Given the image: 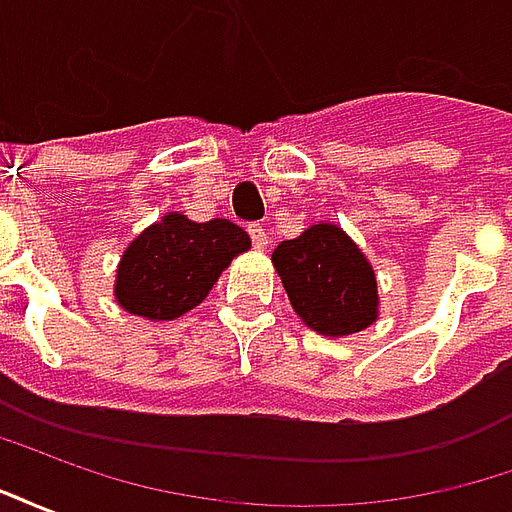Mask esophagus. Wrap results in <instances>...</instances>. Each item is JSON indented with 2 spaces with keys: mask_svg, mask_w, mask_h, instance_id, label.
Listing matches in <instances>:
<instances>
[{
  "mask_svg": "<svg viewBox=\"0 0 512 512\" xmlns=\"http://www.w3.org/2000/svg\"><path fill=\"white\" fill-rule=\"evenodd\" d=\"M246 233H249V238H252V244H255V249H266L268 246V233L263 224L252 222L249 227H246Z\"/></svg>",
  "mask_w": 512,
  "mask_h": 512,
  "instance_id": "34e87169",
  "label": "esophagus"
}]
</instances>
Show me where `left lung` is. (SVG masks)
<instances>
[{
  "label": "left lung",
  "instance_id": "1",
  "mask_svg": "<svg viewBox=\"0 0 512 512\" xmlns=\"http://www.w3.org/2000/svg\"><path fill=\"white\" fill-rule=\"evenodd\" d=\"M301 321L326 337L367 329L378 318V285L362 249L337 224H312L271 255Z\"/></svg>",
  "mask_w": 512,
  "mask_h": 512
}]
</instances>
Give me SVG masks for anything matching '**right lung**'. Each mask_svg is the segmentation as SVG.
<instances>
[{
  "label": "right lung",
  "instance_id": "1",
  "mask_svg": "<svg viewBox=\"0 0 512 512\" xmlns=\"http://www.w3.org/2000/svg\"><path fill=\"white\" fill-rule=\"evenodd\" d=\"M252 246L227 219L191 222L172 211L136 235L120 257L117 304L147 321H175L194 310L230 260Z\"/></svg>",
  "mask_w": 512,
  "mask_h": 512
}]
</instances>
